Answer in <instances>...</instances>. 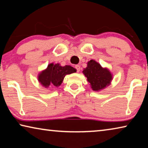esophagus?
<instances>
[{
  "label": "esophagus",
  "mask_w": 148,
  "mask_h": 148,
  "mask_svg": "<svg viewBox=\"0 0 148 148\" xmlns=\"http://www.w3.org/2000/svg\"><path fill=\"white\" fill-rule=\"evenodd\" d=\"M75 68H76V69L77 72H79V71H80L79 65H76V66H75Z\"/></svg>",
  "instance_id": "esophagus-1"
}]
</instances>
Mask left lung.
Wrapping results in <instances>:
<instances>
[{"mask_svg":"<svg viewBox=\"0 0 148 148\" xmlns=\"http://www.w3.org/2000/svg\"><path fill=\"white\" fill-rule=\"evenodd\" d=\"M87 67L82 71L94 91H100L109 86L113 79V75L106 67H102L95 60L87 62Z\"/></svg>","mask_w":148,"mask_h":148,"instance_id":"left-lung-1","label":"left lung"}]
</instances>
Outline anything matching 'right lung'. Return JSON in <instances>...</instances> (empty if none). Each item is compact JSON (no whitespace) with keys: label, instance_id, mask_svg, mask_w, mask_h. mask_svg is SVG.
I'll return each mask as SVG.
<instances>
[{"label":"right lung","instance_id":"1","mask_svg":"<svg viewBox=\"0 0 148 148\" xmlns=\"http://www.w3.org/2000/svg\"><path fill=\"white\" fill-rule=\"evenodd\" d=\"M76 72V69L70 65L62 66L59 63L51 62L38 74V81L45 88L47 89L50 86L58 87L62 83L66 75Z\"/></svg>","mask_w":148,"mask_h":148}]
</instances>
